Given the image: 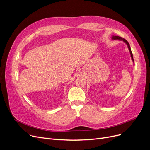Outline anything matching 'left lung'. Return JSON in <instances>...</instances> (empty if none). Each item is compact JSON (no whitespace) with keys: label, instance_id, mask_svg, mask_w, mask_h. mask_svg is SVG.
<instances>
[{"label":"left lung","instance_id":"8db88e82","mask_svg":"<svg viewBox=\"0 0 150 150\" xmlns=\"http://www.w3.org/2000/svg\"><path fill=\"white\" fill-rule=\"evenodd\" d=\"M112 40H118L119 41H122L124 42L127 45V47L129 49V53H130V55H131V58H132V61L133 62V63H134V59H133V54H132V50H131V48H130V46H129V44L128 43V42L125 39L121 37H119V36H116V35H113L112 37Z\"/></svg>","mask_w":150,"mask_h":150}]
</instances>
